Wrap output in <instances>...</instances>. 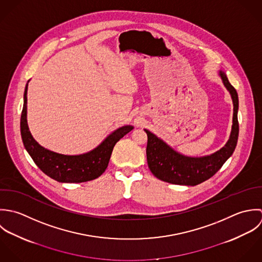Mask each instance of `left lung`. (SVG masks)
Returning <instances> with one entry per match:
<instances>
[{
	"label": "left lung",
	"mask_w": 262,
	"mask_h": 262,
	"mask_svg": "<svg viewBox=\"0 0 262 262\" xmlns=\"http://www.w3.org/2000/svg\"><path fill=\"white\" fill-rule=\"evenodd\" d=\"M219 75L225 87L230 92L234 105L233 125L227 144L209 156L187 157L173 150L150 130L145 129L148 136V166L158 179L172 184L198 185L213 176L235 151L239 135L237 117L239 107L238 94L236 89L230 84L226 74L220 71Z\"/></svg>",
	"instance_id": "left-lung-1"
}]
</instances>
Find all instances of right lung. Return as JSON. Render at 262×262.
Returning a JSON list of instances; mask_svg holds the SVG:
<instances>
[{"mask_svg":"<svg viewBox=\"0 0 262 262\" xmlns=\"http://www.w3.org/2000/svg\"><path fill=\"white\" fill-rule=\"evenodd\" d=\"M29 82V81H28ZM27 89L24 91V104L20 129L24 147L37 167L58 182L80 183L98 178L108 166L115 144L129 133L134 126L124 125L111 133L94 150L81 155H62L40 146L32 137L27 124Z\"/></svg>","mask_w":262,"mask_h":262,"instance_id":"add662e5","label":"right lung"}]
</instances>
